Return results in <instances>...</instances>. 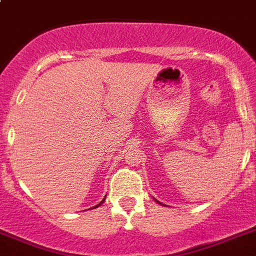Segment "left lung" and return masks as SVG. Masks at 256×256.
Here are the masks:
<instances>
[{
    "label": "left lung",
    "mask_w": 256,
    "mask_h": 256,
    "mask_svg": "<svg viewBox=\"0 0 256 256\" xmlns=\"http://www.w3.org/2000/svg\"><path fill=\"white\" fill-rule=\"evenodd\" d=\"M154 200H156V199H154ZM160 204H162V202H160Z\"/></svg>",
    "instance_id": "obj_1"
}]
</instances>
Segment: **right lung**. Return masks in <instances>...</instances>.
Returning a JSON list of instances; mask_svg holds the SVG:
<instances>
[{
	"label": "right lung",
	"mask_w": 256,
	"mask_h": 256,
	"mask_svg": "<svg viewBox=\"0 0 256 256\" xmlns=\"http://www.w3.org/2000/svg\"><path fill=\"white\" fill-rule=\"evenodd\" d=\"M104 200H106V196H104V198H103V200H102V202H100V204H96V206H93V208H92V209H94V208H98V206H100V204H103V202H104Z\"/></svg>",
	"instance_id": "add662e5"
}]
</instances>
